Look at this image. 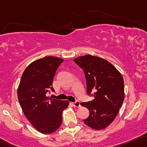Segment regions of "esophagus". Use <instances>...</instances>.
Listing matches in <instances>:
<instances>
[{"instance_id": "34e87169", "label": "esophagus", "mask_w": 147, "mask_h": 147, "mask_svg": "<svg viewBox=\"0 0 147 147\" xmlns=\"http://www.w3.org/2000/svg\"><path fill=\"white\" fill-rule=\"evenodd\" d=\"M72 105L74 106V107H80V101H78V100H77V101H75V102H72Z\"/></svg>"}]
</instances>
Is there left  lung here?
I'll list each match as a JSON object with an SVG mask.
<instances>
[{"label":"left lung","mask_w":147,"mask_h":147,"mask_svg":"<svg viewBox=\"0 0 147 147\" xmlns=\"http://www.w3.org/2000/svg\"><path fill=\"white\" fill-rule=\"evenodd\" d=\"M74 61L84 72L87 94L93 96V100L81 103L90 112L84 122L95 130L105 128L114 120L123 104V77L110 63L98 56H80Z\"/></svg>","instance_id":"left-lung-1"}]
</instances>
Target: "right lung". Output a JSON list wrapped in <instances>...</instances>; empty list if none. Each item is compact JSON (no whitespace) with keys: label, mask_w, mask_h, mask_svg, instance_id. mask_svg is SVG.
Wrapping results in <instances>:
<instances>
[{"label":"right lung","mask_w":147,"mask_h":147,"mask_svg":"<svg viewBox=\"0 0 147 147\" xmlns=\"http://www.w3.org/2000/svg\"><path fill=\"white\" fill-rule=\"evenodd\" d=\"M62 59L46 56L31 63L23 72L17 96L24 115L38 131L44 134L56 131L62 123V112L69 102L49 98L54 91L52 82Z\"/></svg>","instance_id":"right-lung-1"}]
</instances>
